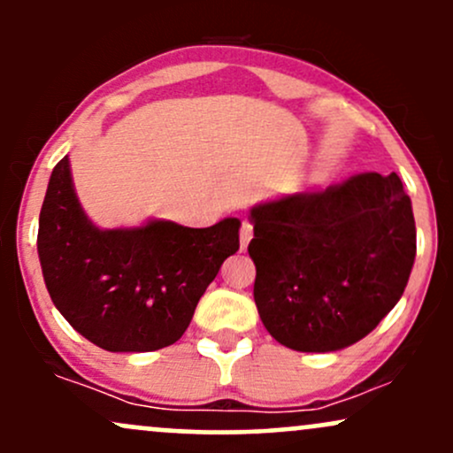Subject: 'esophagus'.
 I'll return each instance as SVG.
<instances>
[{
	"mask_svg": "<svg viewBox=\"0 0 453 453\" xmlns=\"http://www.w3.org/2000/svg\"><path fill=\"white\" fill-rule=\"evenodd\" d=\"M253 238V226L249 221H242L241 223V247L247 249V244L251 242Z\"/></svg>",
	"mask_w": 453,
	"mask_h": 453,
	"instance_id": "34e87169",
	"label": "esophagus"
}]
</instances>
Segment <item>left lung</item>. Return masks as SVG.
Segmentation results:
<instances>
[{"label": "left lung", "mask_w": 453, "mask_h": 453, "mask_svg": "<svg viewBox=\"0 0 453 453\" xmlns=\"http://www.w3.org/2000/svg\"><path fill=\"white\" fill-rule=\"evenodd\" d=\"M256 298L274 341L336 351L379 326L403 296L415 219L398 174H353L251 211Z\"/></svg>", "instance_id": "1"}]
</instances>
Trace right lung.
Returning <instances> with one entry per match:
<instances>
[{
  "instance_id": "right-lung-1",
  "label": "right lung",
  "mask_w": 453,
  "mask_h": 453,
  "mask_svg": "<svg viewBox=\"0 0 453 453\" xmlns=\"http://www.w3.org/2000/svg\"><path fill=\"white\" fill-rule=\"evenodd\" d=\"M238 227L230 217L211 227L150 221L97 230L64 157L40 211L38 256L55 306L87 341L106 351H155L185 334L223 259L241 247Z\"/></svg>"
}]
</instances>
